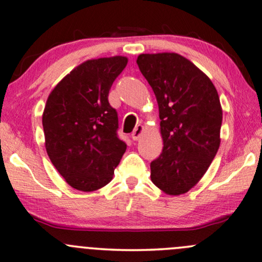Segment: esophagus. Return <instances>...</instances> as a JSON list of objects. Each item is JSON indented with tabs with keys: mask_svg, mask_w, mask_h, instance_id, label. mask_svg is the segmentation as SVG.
Listing matches in <instances>:
<instances>
[{
	"mask_svg": "<svg viewBox=\"0 0 262 262\" xmlns=\"http://www.w3.org/2000/svg\"><path fill=\"white\" fill-rule=\"evenodd\" d=\"M142 132H144V127H142V125H140V124L137 125V127H135V129H134V132L132 133V139H133L134 141L139 140V138L141 137Z\"/></svg>",
	"mask_w": 262,
	"mask_h": 262,
	"instance_id": "esophagus-1",
	"label": "esophagus"
}]
</instances>
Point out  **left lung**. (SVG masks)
<instances>
[{
    "mask_svg": "<svg viewBox=\"0 0 262 262\" xmlns=\"http://www.w3.org/2000/svg\"><path fill=\"white\" fill-rule=\"evenodd\" d=\"M137 64L158 102L163 150L151 180L170 196L186 193L220 146L223 108L210 78L178 53L140 54Z\"/></svg>",
    "mask_w": 262,
    "mask_h": 262,
    "instance_id": "1",
    "label": "left lung"
}]
</instances>
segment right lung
Masks as SVG:
<instances>
[{"mask_svg":"<svg viewBox=\"0 0 262 262\" xmlns=\"http://www.w3.org/2000/svg\"><path fill=\"white\" fill-rule=\"evenodd\" d=\"M128 59L121 55L87 60L49 94L42 116L46 150L71 187L91 192L112 180L127 145L117 137V112L108 92Z\"/></svg>","mask_w":262,"mask_h":262,"instance_id":"right-lung-1","label":"right lung"}]
</instances>
